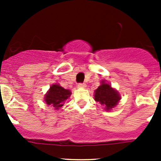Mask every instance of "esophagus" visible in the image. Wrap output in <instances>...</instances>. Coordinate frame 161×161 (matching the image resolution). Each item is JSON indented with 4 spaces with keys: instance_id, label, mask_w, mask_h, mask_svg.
Returning <instances> with one entry per match:
<instances>
[{
    "instance_id": "obj_1",
    "label": "esophagus",
    "mask_w": 161,
    "mask_h": 161,
    "mask_svg": "<svg viewBox=\"0 0 161 161\" xmlns=\"http://www.w3.org/2000/svg\"><path fill=\"white\" fill-rule=\"evenodd\" d=\"M86 86L85 84L80 83V84H79V85H78V87H79V88H85Z\"/></svg>"
}]
</instances>
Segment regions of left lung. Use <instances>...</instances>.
<instances>
[{
  "label": "left lung",
  "mask_w": 161,
  "mask_h": 161,
  "mask_svg": "<svg viewBox=\"0 0 161 161\" xmlns=\"http://www.w3.org/2000/svg\"><path fill=\"white\" fill-rule=\"evenodd\" d=\"M94 100L99 102L107 111H111L119 103L121 95L116 89L113 88L105 80L100 82V86L94 91Z\"/></svg>",
  "instance_id": "obj_1"
}]
</instances>
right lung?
Instances as JSON below:
<instances>
[{
  "label": "right lung",
  "mask_w": 161,
  "mask_h": 161,
  "mask_svg": "<svg viewBox=\"0 0 161 161\" xmlns=\"http://www.w3.org/2000/svg\"><path fill=\"white\" fill-rule=\"evenodd\" d=\"M71 95L69 90L63 88L59 83L51 85L47 93L44 96V101L54 110L58 111L64 106V103Z\"/></svg>",
  "instance_id": "1"
}]
</instances>
